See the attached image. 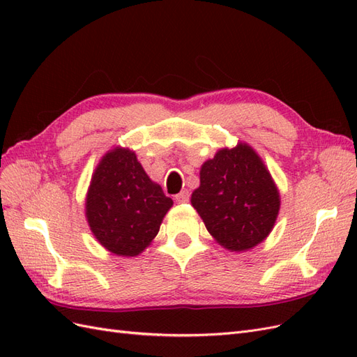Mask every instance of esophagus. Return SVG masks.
<instances>
[{
    "label": "esophagus",
    "instance_id": "esophagus-1",
    "mask_svg": "<svg viewBox=\"0 0 357 357\" xmlns=\"http://www.w3.org/2000/svg\"><path fill=\"white\" fill-rule=\"evenodd\" d=\"M174 199H176V202H178V204L188 202V201H189V192H188V190H181L180 193H177V195L174 197Z\"/></svg>",
    "mask_w": 357,
    "mask_h": 357
}]
</instances>
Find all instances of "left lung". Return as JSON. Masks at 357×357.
I'll use <instances>...</instances> for the list:
<instances>
[{"label": "left lung", "instance_id": "1", "mask_svg": "<svg viewBox=\"0 0 357 357\" xmlns=\"http://www.w3.org/2000/svg\"><path fill=\"white\" fill-rule=\"evenodd\" d=\"M190 202L213 238L238 253L266 238L282 201L262 158L252 146L238 143L204 162Z\"/></svg>", "mask_w": 357, "mask_h": 357}]
</instances>
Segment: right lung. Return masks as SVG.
Masks as SVG:
<instances>
[{
    "mask_svg": "<svg viewBox=\"0 0 357 357\" xmlns=\"http://www.w3.org/2000/svg\"><path fill=\"white\" fill-rule=\"evenodd\" d=\"M171 207L172 199L150 180L135 152L117 146L93 171L84 214L105 250L134 257L152 244Z\"/></svg>",
    "mask_w": 357,
    "mask_h": 357,
    "instance_id": "add662e5",
    "label": "right lung"
}]
</instances>
